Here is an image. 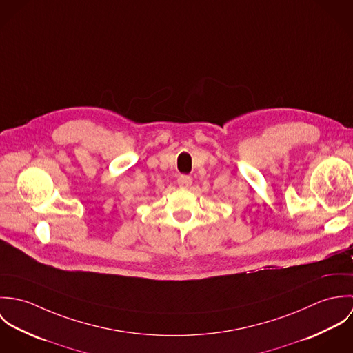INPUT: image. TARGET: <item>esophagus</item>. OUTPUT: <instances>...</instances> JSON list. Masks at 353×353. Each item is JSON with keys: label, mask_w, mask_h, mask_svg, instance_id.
Here are the masks:
<instances>
[{"label": "esophagus", "mask_w": 353, "mask_h": 353, "mask_svg": "<svg viewBox=\"0 0 353 353\" xmlns=\"http://www.w3.org/2000/svg\"><path fill=\"white\" fill-rule=\"evenodd\" d=\"M192 176H189V175H181L179 178H178V185L181 186V188H189V186H192Z\"/></svg>", "instance_id": "obj_1"}]
</instances>
